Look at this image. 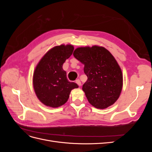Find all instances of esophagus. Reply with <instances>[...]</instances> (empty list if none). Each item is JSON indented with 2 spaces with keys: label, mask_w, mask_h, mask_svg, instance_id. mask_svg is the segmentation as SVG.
I'll return each mask as SVG.
<instances>
[{
  "label": "esophagus",
  "mask_w": 152,
  "mask_h": 152,
  "mask_svg": "<svg viewBox=\"0 0 152 152\" xmlns=\"http://www.w3.org/2000/svg\"><path fill=\"white\" fill-rule=\"evenodd\" d=\"M75 82L78 84V86H81V82H80V80L79 79L76 80H75Z\"/></svg>",
  "instance_id": "esophagus-1"
}]
</instances>
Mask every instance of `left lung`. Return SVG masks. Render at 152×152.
Listing matches in <instances>:
<instances>
[{"label":"left lung","mask_w":152,"mask_h":152,"mask_svg":"<svg viewBox=\"0 0 152 152\" xmlns=\"http://www.w3.org/2000/svg\"><path fill=\"white\" fill-rule=\"evenodd\" d=\"M73 54L84 65L87 80L82 90L89 103L99 109L112 105L120 96L123 85L122 70L113 55L98 45L78 48Z\"/></svg>","instance_id":"8db88e82"}]
</instances>
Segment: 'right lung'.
<instances>
[{"mask_svg": "<svg viewBox=\"0 0 152 152\" xmlns=\"http://www.w3.org/2000/svg\"><path fill=\"white\" fill-rule=\"evenodd\" d=\"M73 45H60L50 49L37 65L33 85L38 99L48 107L57 108L65 104L72 89L79 86L69 82L63 65L73 53Z\"/></svg>", "mask_w": 152, "mask_h": 152, "instance_id": "add662e5", "label": "right lung"}]
</instances>
